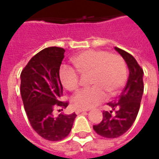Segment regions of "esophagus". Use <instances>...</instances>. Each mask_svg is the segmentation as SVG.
<instances>
[{"mask_svg": "<svg viewBox=\"0 0 159 159\" xmlns=\"http://www.w3.org/2000/svg\"><path fill=\"white\" fill-rule=\"evenodd\" d=\"M88 110H83V109H76L75 110V112H76V114H79L81 113V112H83V111H87Z\"/></svg>", "mask_w": 159, "mask_h": 159, "instance_id": "esophagus-1", "label": "esophagus"}]
</instances>
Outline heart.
I'll use <instances>...</instances> for the list:
<instances>
[{
	"label": "heart",
	"mask_w": 159,
	"mask_h": 159,
	"mask_svg": "<svg viewBox=\"0 0 159 159\" xmlns=\"http://www.w3.org/2000/svg\"><path fill=\"white\" fill-rule=\"evenodd\" d=\"M72 63L82 75L90 74V88L75 94L71 104L76 109L88 110L96 107L106 99V93L113 96L119 92L127 80V66L118 54L104 50H88L75 56ZM59 80L66 89L75 92L79 87V76L72 68L63 66Z\"/></svg>",
	"instance_id": "obj_1"
}]
</instances>
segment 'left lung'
Returning <instances> with one entry per match:
<instances>
[{"instance_id": "8db88e82", "label": "left lung", "mask_w": 159, "mask_h": 159, "mask_svg": "<svg viewBox=\"0 0 159 159\" xmlns=\"http://www.w3.org/2000/svg\"><path fill=\"white\" fill-rule=\"evenodd\" d=\"M115 49L127 63L129 70V79L117 100L107 103L110 111H104L102 121L93 126L99 135L109 139L123 135L133 125L140 110L144 91L143 70L136 59L123 49Z\"/></svg>"}]
</instances>
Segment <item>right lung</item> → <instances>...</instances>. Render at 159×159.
I'll return each instance as SVG.
<instances>
[{
	"instance_id": "right-lung-1",
	"label": "right lung",
	"mask_w": 159,
	"mask_h": 159,
	"mask_svg": "<svg viewBox=\"0 0 159 159\" xmlns=\"http://www.w3.org/2000/svg\"><path fill=\"white\" fill-rule=\"evenodd\" d=\"M65 52L58 47L42 49L20 75V93L30 123L40 136L51 141L65 139L76 117L75 112L53 116V111H63L69 105L68 101L59 100L63 94L59 68Z\"/></svg>"
}]
</instances>
